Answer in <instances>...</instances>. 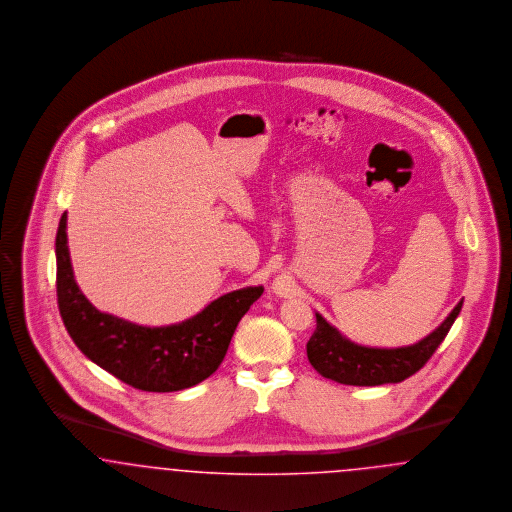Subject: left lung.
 Listing matches in <instances>:
<instances>
[{
	"instance_id": "obj_1",
	"label": "left lung",
	"mask_w": 512,
	"mask_h": 512,
	"mask_svg": "<svg viewBox=\"0 0 512 512\" xmlns=\"http://www.w3.org/2000/svg\"><path fill=\"white\" fill-rule=\"evenodd\" d=\"M463 308V300L445 317L444 323L423 340L401 348H367L350 342L319 313L317 327L308 340V359L313 369L325 378L350 386H378L401 382L419 369L438 350L453 321Z\"/></svg>"
}]
</instances>
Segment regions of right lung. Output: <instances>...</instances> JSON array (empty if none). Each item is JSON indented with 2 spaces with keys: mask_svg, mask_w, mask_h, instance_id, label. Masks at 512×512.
Wrapping results in <instances>:
<instances>
[{
  "mask_svg": "<svg viewBox=\"0 0 512 512\" xmlns=\"http://www.w3.org/2000/svg\"><path fill=\"white\" fill-rule=\"evenodd\" d=\"M57 304L70 338L84 356L145 392H178L210 377L223 361L241 317L264 287L223 294L202 312L168 327H143L99 312L78 289L67 246V212L57 239Z\"/></svg>",
  "mask_w": 512,
  "mask_h": 512,
  "instance_id": "1",
  "label": "right lung"
}]
</instances>
